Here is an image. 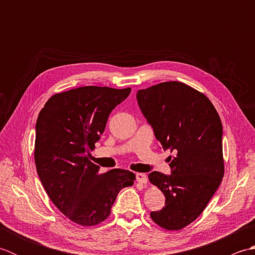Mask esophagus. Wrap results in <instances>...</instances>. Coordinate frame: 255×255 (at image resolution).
Instances as JSON below:
<instances>
[{
	"mask_svg": "<svg viewBox=\"0 0 255 255\" xmlns=\"http://www.w3.org/2000/svg\"><path fill=\"white\" fill-rule=\"evenodd\" d=\"M136 178H137V182L141 183V184H147V182H148V177L144 174V173H137Z\"/></svg>",
	"mask_w": 255,
	"mask_h": 255,
	"instance_id": "34e87169",
	"label": "esophagus"
}]
</instances>
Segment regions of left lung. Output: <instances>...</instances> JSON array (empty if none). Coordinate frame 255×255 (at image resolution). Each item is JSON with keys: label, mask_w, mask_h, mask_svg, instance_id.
<instances>
[{"label": "left lung", "mask_w": 255, "mask_h": 255, "mask_svg": "<svg viewBox=\"0 0 255 255\" xmlns=\"http://www.w3.org/2000/svg\"><path fill=\"white\" fill-rule=\"evenodd\" d=\"M137 100L162 148L175 153L169 156L171 175L148 176L165 196V206L151 219L181 230L203 213L224 177L220 117L207 96L176 81L139 90Z\"/></svg>", "instance_id": "8db88e82"}]
</instances>
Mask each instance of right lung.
Here are the masks:
<instances>
[{"mask_svg":"<svg viewBox=\"0 0 255 255\" xmlns=\"http://www.w3.org/2000/svg\"><path fill=\"white\" fill-rule=\"evenodd\" d=\"M131 89L82 86L52 95L36 124L38 176L56 207L73 223H103L122 188L136 175L123 169L100 172L89 159L104 132L108 116Z\"/></svg>","mask_w":255,"mask_h":255,"instance_id":"add662e5","label":"right lung"}]
</instances>
